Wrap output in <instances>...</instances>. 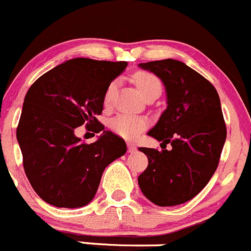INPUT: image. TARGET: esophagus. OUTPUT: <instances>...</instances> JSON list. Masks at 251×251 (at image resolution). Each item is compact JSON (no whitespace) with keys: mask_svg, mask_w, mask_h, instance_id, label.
<instances>
[{"mask_svg":"<svg viewBox=\"0 0 251 251\" xmlns=\"http://www.w3.org/2000/svg\"><path fill=\"white\" fill-rule=\"evenodd\" d=\"M127 151L128 152H135L136 151V146L132 142H127Z\"/></svg>","mask_w":251,"mask_h":251,"instance_id":"34e87169","label":"esophagus"}]
</instances>
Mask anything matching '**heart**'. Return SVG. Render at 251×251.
I'll return each instance as SVG.
<instances>
[{
	"label": "heart",
	"instance_id": "heart-1",
	"mask_svg": "<svg viewBox=\"0 0 251 251\" xmlns=\"http://www.w3.org/2000/svg\"><path fill=\"white\" fill-rule=\"evenodd\" d=\"M132 81L141 92L142 96L146 98L148 95L153 94V92H161V82H160L159 77L156 75H153L152 72L149 71H136L132 76ZM115 85L116 82H111L106 89L105 94H103V102L105 105H109L111 101L112 94H114ZM110 127L114 131L115 134L119 136L124 137V139L132 140L135 137L139 136L142 131L148 127V120L145 117L137 116V115L132 114H119L114 117L110 123Z\"/></svg>",
	"mask_w": 251,
	"mask_h": 251
}]
</instances>
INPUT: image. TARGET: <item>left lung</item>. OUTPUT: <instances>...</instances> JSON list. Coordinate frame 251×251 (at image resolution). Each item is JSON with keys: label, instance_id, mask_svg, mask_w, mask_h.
Instances as JSON below:
<instances>
[{"label": "left lung", "instance_id": "obj_1", "mask_svg": "<svg viewBox=\"0 0 251 251\" xmlns=\"http://www.w3.org/2000/svg\"><path fill=\"white\" fill-rule=\"evenodd\" d=\"M140 67L164 82L168 107L149 135L171 150L140 148L149 159L139 176L142 194L159 206H174L198 195L215 173L226 139L220 99L213 83L177 60Z\"/></svg>", "mask_w": 251, "mask_h": 251}]
</instances>
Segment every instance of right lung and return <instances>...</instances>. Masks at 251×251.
Wrapping results in <instances>:
<instances>
[{
  "label": "right lung",
  "mask_w": 251,
  "mask_h": 251,
  "mask_svg": "<svg viewBox=\"0 0 251 251\" xmlns=\"http://www.w3.org/2000/svg\"><path fill=\"white\" fill-rule=\"evenodd\" d=\"M127 62L77 57L38 77L25 96L16 136L24 169L42 200L57 207H81L94 199L103 170L126 152V144L110 131L86 144L75 128L86 124L98 134L96 119L103 94Z\"/></svg>",
  "instance_id": "1"
}]
</instances>
